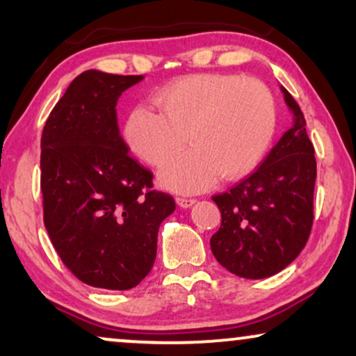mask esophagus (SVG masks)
Returning <instances> with one entry per match:
<instances>
[{
  "label": "esophagus",
  "instance_id": "esophagus-1",
  "mask_svg": "<svg viewBox=\"0 0 356 356\" xmlns=\"http://www.w3.org/2000/svg\"><path fill=\"white\" fill-rule=\"evenodd\" d=\"M194 202H196V199H191V197H177V204H178L179 207H183V209L191 207Z\"/></svg>",
  "mask_w": 356,
  "mask_h": 356
}]
</instances>
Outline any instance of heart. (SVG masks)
Instances as JSON below:
<instances>
[{
    "mask_svg": "<svg viewBox=\"0 0 356 356\" xmlns=\"http://www.w3.org/2000/svg\"><path fill=\"white\" fill-rule=\"evenodd\" d=\"M160 113L144 106L131 111L124 139L152 167L160 183L178 193L209 188L251 173L274 139L277 106L272 92L256 79L233 74H194L175 81L154 97Z\"/></svg>",
    "mask_w": 356,
    "mask_h": 356,
    "instance_id": "1",
    "label": "heart"
}]
</instances>
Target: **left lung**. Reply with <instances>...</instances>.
<instances>
[{
	"instance_id": "8db88e82",
	"label": "left lung",
	"mask_w": 356,
	"mask_h": 356,
	"mask_svg": "<svg viewBox=\"0 0 356 356\" xmlns=\"http://www.w3.org/2000/svg\"><path fill=\"white\" fill-rule=\"evenodd\" d=\"M280 89L293 126L256 172L212 197L222 223L211 238V250L227 270L245 279H266L285 269L313 227L314 147L300 105L285 87Z\"/></svg>"
}]
</instances>
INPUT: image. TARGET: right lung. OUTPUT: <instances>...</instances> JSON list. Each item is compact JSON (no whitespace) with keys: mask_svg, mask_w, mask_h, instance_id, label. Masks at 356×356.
<instances>
[{"mask_svg":"<svg viewBox=\"0 0 356 356\" xmlns=\"http://www.w3.org/2000/svg\"><path fill=\"white\" fill-rule=\"evenodd\" d=\"M143 79L84 71L43 126V222L63 264L95 289L139 285L157 256L160 223L175 211L120 136L116 102Z\"/></svg>","mask_w":356,"mask_h":356,"instance_id":"right-lung-1","label":"right lung"}]
</instances>
